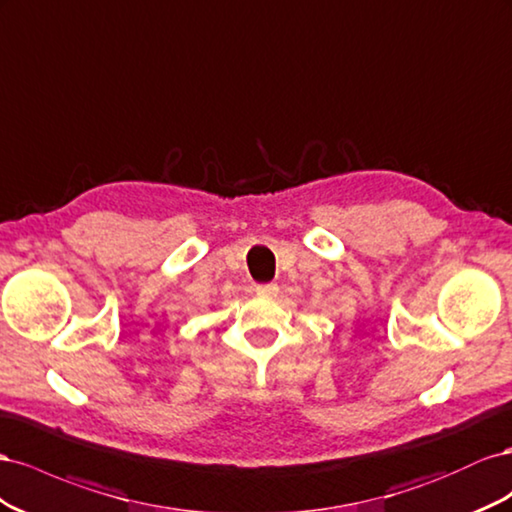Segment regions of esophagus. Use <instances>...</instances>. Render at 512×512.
I'll use <instances>...</instances> for the list:
<instances>
[{"label": "esophagus", "instance_id": "34e87169", "mask_svg": "<svg viewBox=\"0 0 512 512\" xmlns=\"http://www.w3.org/2000/svg\"><path fill=\"white\" fill-rule=\"evenodd\" d=\"M279 291V285L276 283H259L255 285V294L257 296H274Z\"/></svg>", "mask_w": 512, "mask_h": 512}]
</instances>
